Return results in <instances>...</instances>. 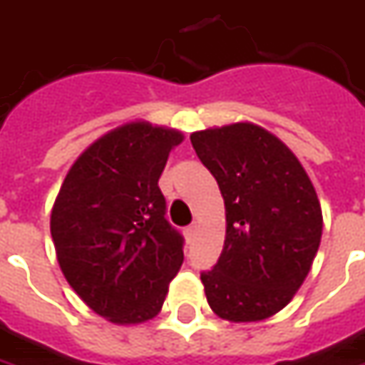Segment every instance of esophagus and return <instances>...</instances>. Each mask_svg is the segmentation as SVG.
<instances>
[{
    "label": "esophagus",
    "mask_w": 365,
    "mask_h": 365,
    "mask_svg": "<svg viewBox=\"0 0 365 365\" xmlns=\"http://www.w3.org/2000/svg\"><path fill=\"white\" fill-rule=\"evenodd\" d=\"M195 230H197V225H195V224L187 225V227H185V240H187L190 244H192L193 235H195Z\"/></svg>",
    "instance_id": "esophagus-1"
}]
</instances>
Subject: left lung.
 <instances>
[{
  "instance_id": "left-lung-1",
  "label": "left lung",
  "mask_w": 365,
  "mask_h": 365,
  "mask_svg": "<svg viewBox=\"0 0 365 365\" xmlns=\"http://www.w3.org/2000/svg\"><path fill=\"white\" fill-rule=\"evenodd\" d=\"M225 203V242L202 272L207 304L227 322H259L289 304L322 240L318 193L297 158L254 123L190 135Z\"/></svg>"
}]
</instances>
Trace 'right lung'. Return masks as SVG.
Here are the masks:
<instances>
[{
    "label": "right lung",
    "mask_w": 365,
    "mask_h": 365,
    "mask_svg": "<svg viewBox=\"0 0 365 365\" xmlns=\"http://www.w3.org/2000/svg\"><path fill=\"white\" fill-rule=\"evenodd\" d=\"M183 135L145 121L108 131L79 155L51 210L63 276L113 324L155 318L183 264V235L165 220L160 190L170 151Z\"/></svg>",
    "instance_id": "1"
}]
</instances>
